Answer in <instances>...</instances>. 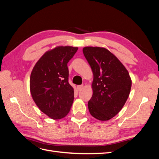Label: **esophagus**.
<instances>
[{
	"instance_id": "esophagus-1",
	"label": "esophagus",
	"mask_w": 159,
	"mask_h": 159,
	"mask_svg": "<svg viewBox=\"0 0 159 159\" xmlns=\"http://www.w3.org/2000/svg\"><path fill=\"white\" fill-rule=\"evenodd\" d=\"M83 88H84V85H83L77 86V88H78V91H81V89H83Z\"/></svg>"
}]
</instances>
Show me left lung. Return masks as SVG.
<instances>
[{
  "label": "left lung",
  "instance_id": "1",
  "mask_svg": "<svg viewBox=\"0 0 159 159\" xmlns=\"http://www.w3.org/2000/svg\"><path fill=\"white\" fill-rule=\"evenodd\" d=\"M83 53L93 74L89 113L99 121H108L126 103L131 88V77L117 57L105 48L84 47Z\"/></svg>",
  "mask_w": 159,
  "mask_h": 159
}]
</instances>
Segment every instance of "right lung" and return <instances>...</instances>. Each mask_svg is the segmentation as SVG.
Masks as SVG:
<instances>
[{"label": "right lung", "instance_id": "add662e5", "mask_svg": "<svg viewBox=\"0 0 159 159\" xmlns=\"http://www.w3.org/2000/svg\"><path fill=\"white\" fill-rule=\"evenodd\" d=\"M78 47L57 46L47 51L34 66L30 89L34 102L52 119L65 117L71 109L74 90L68 82V61Z\"/></svg>", "mask_w": 159, "mask_h": 159}]
</instances>
